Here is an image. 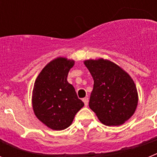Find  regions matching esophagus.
<instances>
[{"label": "esophagus", "mask_w": 157, "mask_h": 157, "mask_svg": "<svg viewBox=\"0 0 157 157\" xmlns=\"http://www.w3.org/2000/svg\"><path fill=\"white\" fill-rule=\"evenodd\" d=\"M83 102H84V104H85V106H87L88 105V103H89V98H83Z\"/></svg>", "instance_id": "1"}]
</instances>
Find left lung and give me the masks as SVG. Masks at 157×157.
<instances>
[{
    "label": "left lung",
    "instance_id": "left-lung-1",
    "mask_svg": "<svg viewBox=\"0 0 157 157\" xmlns=\"http://www.w3.org/2000/svg\"><path fill=\"white\" fill-rule=\"evenodd\" d=\"M94 78L89 106L107 126L128 120L138 105V92L132 78L116 63L100 59L84 62Z\"/></svg>",
    "mask_w": 157,
    "mask_h": 157
}]
</instances>
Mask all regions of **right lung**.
<instances>
[{
  "label": "right lung",
  "mask_w": 157,
  "mask_h": 157,
  "mask_svg": "<svg viewBox=\"0 0 157 157\" xmlns=\"http://www.w3.org/2000/svg\"><path fill=\"white\" fill-rule=\"evenodd\" d=\"M73 65V60L55 59L43 68L34 82L32 98L34 114L52 130L68 127L84 105L67 80Z\"/></svg>",
  "instance_id": "1"
}]
</instances>
